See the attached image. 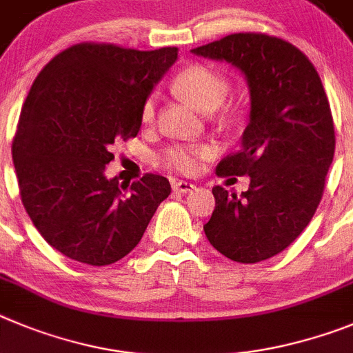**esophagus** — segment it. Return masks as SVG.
<instances>
[{
	"mask_svg": "<svg viewBox=\"0 0 353 353\" xmlns=\"http://www.w3.org/2000/svg\"><path fill=\"white\" fill-rule=\"evenodd\" d=\"M172 190L177 193H190L192 190H195V184L188 183V181H176L172 184Z\"/></svg>",
	"mask_w": 353,
	"mask_h": 353,
	"instance_id": "obj_1",
	"label": "esophagus"
}]
</instances>
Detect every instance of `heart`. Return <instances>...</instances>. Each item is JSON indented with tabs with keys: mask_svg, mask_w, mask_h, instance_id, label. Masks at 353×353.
Wrapping results in <instances>:
<instances>
[{
	"mask_svg": "<svg viewBox=\"0 0 353 353\" xmlns=\"http://www.w3.org/2000/svg\"><path fill=\"white\" fill-rule=\"evenodd\" d=\"M174 88L177 93L188 100L193 107L202 112H212L223 103L228 94V81L216 70L205 65H192L184 68L174 81ZM157 101L154 98H148L142 109V119L151 121L154 117ZM214 153L211 145L199 144H174L163 149L160 160L165 167L177 170L181 174L195 172L199 161L209 158Z\"/></svg>",
	"mask_w": 353,
	"mask_h": 353,
	"instance_id": "1",
	"label": "heart"
}]
</instances>
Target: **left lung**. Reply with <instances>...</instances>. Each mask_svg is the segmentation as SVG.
<instances>
[{
  "label": "left lung",
  "mask_w": 353,
  "mask_h": 353,
  "mask_svg": "<svg viewBox=\"0 0 353 353\" xmlns=\"http://www.w3.org/2000/svg\"><path fill=\"white\" fill-rule=\"evenodd\" d=\"M192 54L230 63L250 90L241 149L216 169L250 176V188L241 196L212 188L205 237L234 262H262L290 246L319 208L336 145L329 100L315 66L281 38L236 33Z\"/></svg>",
  "instance_id": "8db88e82"
}]
</instances>
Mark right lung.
<instances>
[{"instance_id": "add662e5", "label": "right lung", "mask_w": 353, "mask_h": 353, "mask_svg": "<svg viewBox=\"0 0 353 353\" xmlns=\"http://www.w3.org/2000/svg\"><path fill=\"white\" fill-rule=\"evenodd\" d=\"M176 59L177 47L79 43L34 79L12 158L31 221L68 259L88 265L121 260L170 195L169 179L157 174L126 192L117 177L107 179L105 165L114 142L137 135L145 100Z\"/></svg>"}]
</instances>
